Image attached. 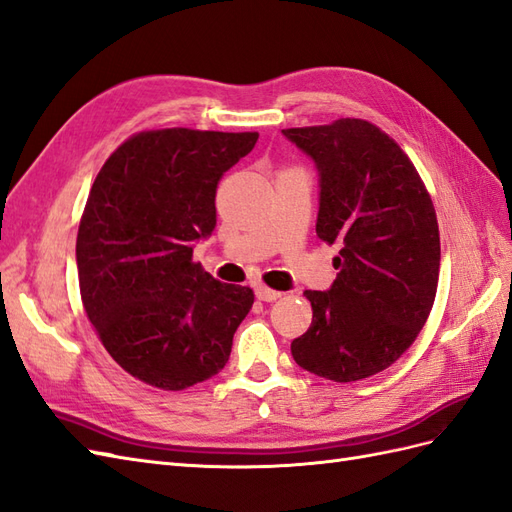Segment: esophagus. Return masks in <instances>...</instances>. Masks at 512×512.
Masks as SVG:
<instances>
[{"mask_svg": "<svg viewBox=\"0 0 512 512\" xmlns=\"http://www.w3.org/2000/svg\"><path fill=\"white\" fill-rule=\"evenodd\" d=\"M255 296H257L259 300H264V303H272V300L281 298V292L270 290V287H266V285H257V287H255Z\"/></svg>", "mask_w": 512, "mask_h": 512, "instance_id": "obj_1", "label": "esophagus"}]
</instances>
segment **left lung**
Returning a JSON list of instances; mask_svg holds the SVG:
<instances>
[{
  "instance_id": "1",
  "label": "left lung",
  "mask_w": 512,
  "mask_h": 512,
  "mask_svg": "<svg viewBox=\"0 0 512 512\" xmlns=\"http://www.w3.org/2000/svg\"><path fill=\"white\" fill-rule=\"evenodd\" d=\"M318 168V238L337 244L331 290H307L313 320L292 342L300 368L335 383L387 370L428 320L439 225L413 162L361 119L283 129Z\"/></svg>"
}]
</instances>
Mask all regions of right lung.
Segmentation results:
<instances>
[{
  "mask_svg": "<svg viewBox=\"0 0 512 512\" xmlns=\"http://www.w3.org/2000/svg\"><path fill=\"white\" fill-rule=\"evenodd\" d=\"M259 134L186 127L125 140L90 188L75 259L88 320L138 381L179 391L218 374L251 311V287L216 281L192 261L216 227L220 177Z\"/></svg>",
  "mask_w": 512,
  "mask_h": 512,
  "instance_id": "add662e5",
  "label": "right lung"
}]
</instances>
